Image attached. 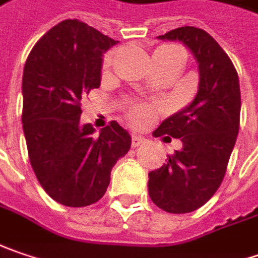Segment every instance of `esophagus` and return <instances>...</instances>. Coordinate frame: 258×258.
Returning a JSON list of instances; mask_svg holds the SVG:
<instances>
[{"label":"esophagus","mask_w":258,"mask_h":258,"mask_svg":"<svg viewBox=\"0 0 258 258\" xmlns=\"http://www.w3.org/2000/svg\"><path fill=\"white\" fill-rule=\"evenodd\" d=\"M145 142H147L145 138H142V136L139 135H132V147H134V148H138V147L144 145Z\"/></svg>","instance_id":"obj_1"}]
</instances>
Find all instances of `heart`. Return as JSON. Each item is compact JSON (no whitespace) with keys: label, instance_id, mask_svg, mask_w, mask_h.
<instances>
[{"label":"heart","instance_id":"heart-1","mask_svg":"<svg viewBox=\"0 0 258 258\" xmlns=\"http://www.w3.org/2000/svg\"><path fill=\"white\" fill-rule=\"evenodd\" d=\"M170 47H173V46H160L155 52H160V50H165V49H170ZM113 56H114V53L113 52H110L107 53L104 59H103V68H109L110 65L113 63ZM131 117L135 120V122H142V120H145V119H148L149 116V109L147 106H136L134 109L131 110Z\"/></svg>","mask_w":258,"mask_h":258}]
</instances>
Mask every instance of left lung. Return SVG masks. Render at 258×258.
<instances>
[{"mask_svg": "<svg viewBox=\"0 0 258 258\" xmlns=\"http://www.w3.org/2000/svg\"><path fill=\"white\" fill-rule=\"evenodd\" d=\"M160 39L180 40L193 52L200 81L191 104L154 132L164 141L180 139L183 148L149 173V198L165 212L188 213L211 199L225 177L239 131V80L225 50L205 30L184 26Z\"/></svg>", "mask_w": 258, "mask_h": 258, "instance_id": "8db88e82", "label": "left lung"}]
</instances>
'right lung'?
Segmentation results:
<instances>
[{
	"instance_id": "right-lung-1",
	"label": "right lung",
	"mask_w": 258,
	"mask_h": 258,
	"mask_svg": "<svg viewBox=\"0 0 258 258\" xmlns=\"http://www.w3.org/2000/svg\"><path fill=\"white\" fill-rule=\"evenodd\" d=\"M116 40L80 20H63L33 46L23 72V131L40 186L60 205L101 199L110 173L131 148L116 120L94 135L80 124L81 100L100 87L101 56Z\"/></svg>"
}]
</instances>
